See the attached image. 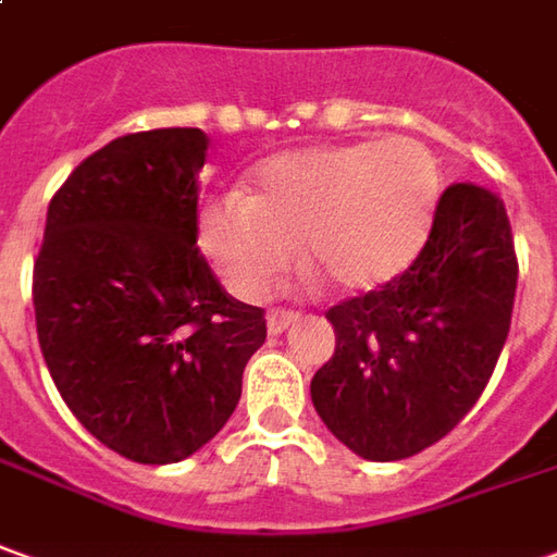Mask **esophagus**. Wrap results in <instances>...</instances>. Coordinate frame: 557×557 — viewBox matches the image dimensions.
Wrapping results in <instances>:
<instances>
[{
    "instance_id": "obj_1",
    "label": "esophagus",
    "mask_w": 557,
    "mask_h": 557,
    "mask_svg": "<svg viewBox=\"0 0 557 557\" xmlns=\"http://www.w3.org/2000/svg\"><path fill=\"white\" fill-rule=\"evenodd\" d=\"M298 323H301V317H298V313H289V310H271V313H268V332H271V335H280V332L298 326Z\"/></svg>"
}]
</instances>
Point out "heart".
<instances>
[{
	"instance_id": "b5f03b06",
	"label": "heart",
	"mask_w": 557,
	"mask_h": 557,
	"mask_svg": "<svg viewBox=\"0 0 557 557\" xmlns=\"http://www.w3.org/2000/svg\"><path fill=\"white\" fill-rule=\"evenodd\" d=\"M442 195L436 154L411 136L283 151L252 191L210 200L198 244L244 301L262 298L295 259L342 295H369L406 274Z\"/></svg>"
}]
</instances>
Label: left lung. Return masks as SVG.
<instances>
[{
    "mask_svg": "<svg viewBox=\"0 0 557 557\" xmlns=\"http://www.w3.org/2000/svg\"><path fill=\"white\" fill-rule=\"evenodd\" d=\"M516 283L503 200L469 183L445 188L406 274L326 313L335 357L313 374L310 399L332 436L374 463L448 436L500 359Z\"/></svg>",
    "mask_w": 557,
    "mask_h": 557,
    "instance_id": "8db88e82",
    "label": "left lung"
}]
</instances>
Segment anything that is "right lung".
Returning a JSON list of instances; mask_svg holds the SVG:
<instances>
[{"label":"right lung","instance_id":"right-lung-1","mask_svg":"<svg viewBox=\"0 0 557 557\" xmlns=\"http://www.w3.org/2000/svg\"><path fill=\"white\" fill-rule=\"evenodd\" d=\"M198 127L94 151L48 207L33 271L41 357L90 436L136 463L200 451L240 403L262 308L234 301L198 252Z\"/></svg>","mask_w":557,"mask_h":557}]
</instances>
